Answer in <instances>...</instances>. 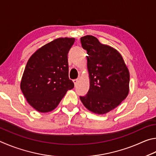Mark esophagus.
<instances>
[{"mask_svg":"<svg viewBox=\"0 0 156 156\" xmlns=\"http://www.w3.org/2000/svg\"><path fill=\"white\" fill-rule=\"evenodd\" d=\"M78 79H76V80H73V82H74V83H75V86H76V84H77V83H78Z\"/></svg>","mask_w":156,"mask_h":156,"instance_id":"obj_1","label":"esophagus"}]
</instances>
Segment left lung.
<instances>
[{
	"label": "left lung",
	"mask_w": 156,
	"mask_h": 156,
	"mask_svg": "<svg viewBox=\"0 0 156 156\" xmlns=\"http://www.w3.org/2000/svg\"><path fill=\"white\" fill-rule=\"evenodd\" d=\"M81 43L88 53L90 89L80 99L92 112L106 114L121 104L129 93V70L121 55L97 37L86 35L81 37Z\"/></svg>",
	"instance_id": "obj_1"
}]
</instances>
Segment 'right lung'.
I'll use <instances>...</instances> for the list:
<instances>
[{
  "mask_svg": "<svg viewBox=\"0 0 156 156\" xmlns=\"http://www.w3.org/2000/svg\"><path fill=\"white\" fill-rule=\"evenodd\" d=\"M75 38H57L42 46L27 62L20 88L40 112L53 110L74 83L68 77V53Z\"/></svg>",
  "mask_w": 156,
  "mask_h": 156,
  "instance_id": "add662e5",
  "label": "right lung"
}]
</instances>
